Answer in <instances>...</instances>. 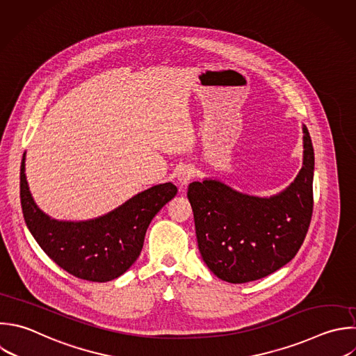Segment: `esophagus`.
Returning <instances> with one entry per match:
<instances>
[{
  "instance_id": "1",
  "label": "esophagus",
  "mask_w": 356,
  "mask_h": 356,
  "mask_svg": "<svg viewBox=\"0 0 356 356\" xmlns=\"http://www.w3.org/2000/svg\"><path fill=\"white\" fill-rule=\"evenodd\" d=\"M195 168L191 167V165H184L179 171H178V181L182 184V185H188L189 181L195 177Z\"/></svg>"
}]
</instances>
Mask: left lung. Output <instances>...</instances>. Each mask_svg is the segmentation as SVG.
Here are the masks:
<instances>
[{"instance_id": "8db88e82", "label": "left lung", "mask_w": 356, "mask_h": 356, "mask_svg": "<svg viewBox=\"0 0 356 356\" xmlns=\"http://www.w3.org/2000/svg\"><path fill=\"white\" fill-rule=\"evenodd\" d=\"M303 149V167L277 196L243 195L213 179L189 184L199 252L220 280L263 278L298 253L313 213L314 153L305 125Z\"/></svg>"}]
</instances>
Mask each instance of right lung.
<instances>
[{
    "label": "right lung",
    "mask_w": 356,
    "mask_h": 356,
    "mask_svg": "<svg viewBox=\"0 0 356 356\" xmlns=\"http://www.w3.org/2000/svg\"><path fill=\"white\" fill-rule=\"evenodd\" d=\"M178 189L167 182L129 199L114 211L90 221H57L33 202L21 164V203L26 225L46 254L81 280L106 282L124 274L139 257L153 217Z\"/></svg>",
    "instance_id": "1"
}]
</instances>
